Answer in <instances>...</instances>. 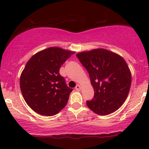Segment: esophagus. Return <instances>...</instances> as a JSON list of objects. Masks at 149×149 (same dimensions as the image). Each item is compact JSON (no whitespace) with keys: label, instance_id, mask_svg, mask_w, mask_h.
Masks as SVG:
<instances>
[{"label":"esophagus","instance_id":"1","mask_svg":"<svg viewBox=\"0 0 149 149\" xmlns=\"http://www.w3.org/2000/svg\"><path fill=\"white\" fill-rule=\"evenodd\" d=\"M81 89V86L79 85H77L76 87H75V89H76L77 91H80Z\"/></svg>","mask_w":149,"mask_h":149}]
</instances>
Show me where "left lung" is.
Listing matches in <instances>:
<instances>
[{
    "instance_id": "left-lung-1",
    "label": "left lung",
    "mask_w": 149,
    "mask_h": 149,
    "mask_svg": "<svg viewBox=\"0 0 149 149\" xmlns=\"http://www.w3.org/2000/svg\"><path fill=\"white\" fill-rule=\"evenodd\" d=\"M77 58L89 73L95 95L87 105L99 115L110 114L120 108L129 94L132 74L119 54L104 49L81 52Z\"/></svg>"
}]
</instances>
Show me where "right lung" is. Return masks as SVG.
<instances>
[{
  "instance_id": "obj_1",
  "label": "right lung",
  "mask_w": 149,
  "mask_h": 149,
  "mask_svg": "<svg viewBox=\"0 0 149 149\" xmlns=\"http://www.w3.org/2000/svg\"><path fill=\"white\" fill-rule=\"evenodd\" d=\"M75 52L49 47L35 54L25 66L20 89L27 105L39 114L52 116L66 105L70 89L60 75L61 65Z\"/></svg>"
}]
</instances>
